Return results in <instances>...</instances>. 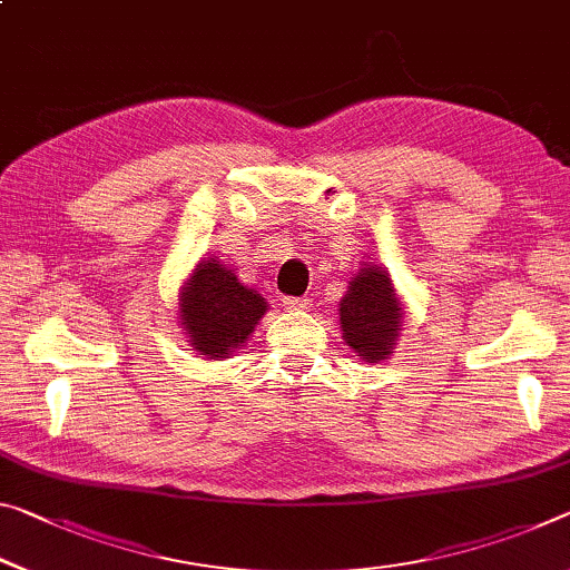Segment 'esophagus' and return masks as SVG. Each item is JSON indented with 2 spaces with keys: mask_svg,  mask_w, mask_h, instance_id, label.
Masks as SVG:
<instances>
[{
  "mask_svg": "<svg viewBox=\"0 0 570 570\" xmlns=\"http://www.w3.org/2000/svg\"><path fill=\"white\" fill-rule=\"evenodd\" d=\"M284 306L288 312H296V309H306L309 306V299H304V296H286Z\"/></svg>",
  "mask_w": 570,
  "mask_h": 570,
  "instance_id": "1",
  "label": "esophagus"
}]
</instances>
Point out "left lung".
<instances>
[{"label":"left lung","mask_w":570,"mask_h":570,"mask_svg":"<svg viewBox=\"0 0 570 570\" xmlns=\"http://www.w3.org/2000/svg\"><path fill=\"white\" fill-rule=\"evenodd\" d=\"M342 337L365 363H381L391 355L403 327L401 302L387 271L365 264L355 274L340 302Z\"/></svg>","instance_id":"8db88e82"}]
</instances>
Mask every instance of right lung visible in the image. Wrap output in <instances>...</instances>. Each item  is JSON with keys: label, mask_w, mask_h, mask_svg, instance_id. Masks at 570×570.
I'll use <instances>...</instances> for the list:
<instances>
[{"label": "right lung", "mask_w": 570, "mask_h": 570, "mask_svg": "<svg viewBox=\"0 0 570 570\" xmlns=\"http://www.w3.org/2000/svg\"><path fill=\"white\" fill-rule=\"evenodd\" d=\"M264 314V296L243 286L236 271L218 258L200 261L179 294L183 330L193 347L210 360L240 350Z\"/></svg>", "instance_id": "1"}]
</instances>
